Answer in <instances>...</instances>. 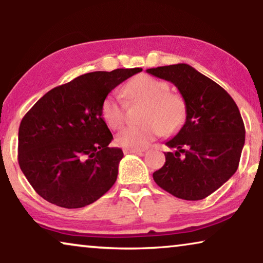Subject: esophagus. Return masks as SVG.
Masks as SVG:
<instances>
[{
	"label": "esophagus",
	"mask_w": 263,
	"mask_h": 263,
	"mask_svg": "<svg viewBox=\"0 0 263 263\" xmlns=\"http://www.w3.org/2000/svg\"><path fill=\"white\" fill-rule=\"evenodd\" d=\"M144 152V149H131V148H125L124 154H142Z\"/></svg>",
	"instance_id": "esophagus-1"
}]
</instances>
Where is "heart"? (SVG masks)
I'll return each mask as SVG.
<instances>
[{
  "label": "heart",
  "instance_id": "heart-1",
  "mask_svg": "<svg viewBox=\"0 0 263 263\" xmlns=\"http://www.w3.org/2000/svg\"><path fill=\"white\" fill-rule=\"evenodd\" d=\"M124 95L131 102L145 103L141 125H131L117 135L119 145L143 149L161 134L172 135L183 126L186 103L183 97L171 92L164 80L139 74L124 86ZM101 118L110 128H120L125 122V103L120 96L108 93L101 102Z\"/></svg>",
  "mask_w": 263,
  "mask_h": 263
}]
</instances>
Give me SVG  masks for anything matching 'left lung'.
Segmentation results:
<instances>
[{"instance_id":"obj_1","label":"left lung","mask_w":263,"mask_h":263,"mask_svg":"<svg viewBox=\"0 0 263 263\" xmlns=\"http://www.w3.org/2000/svg\"><path fill=\"white\" fill-rule=\"evenodd\" d=\"M146 72L178 87L186 103V120L166 143V162L154 172L164 191L198 201L218 190L236 173L246 142V127L236 102L214 80L186 64L149 68Z\"/></svg>"}]
</instances>
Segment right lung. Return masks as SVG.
<instances>
[{"label":"right lung","mask_w":263,"mask_h":263,"mask_svg":"<svg viewBox=\"0 0 263 263\" xmlns=\"http://www.w3.org/2000/svg\"><path fill=\"white\" fill-rule=\"evenodd\" d=\"M142 68L91 72L56 86L34 103L19 127L17 161L41 197L62 208H82L113 186L120 148L101 118V102Z\"/></svg>","instance_id":"add662e5"}]
</instances>
